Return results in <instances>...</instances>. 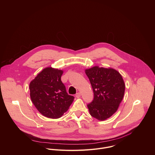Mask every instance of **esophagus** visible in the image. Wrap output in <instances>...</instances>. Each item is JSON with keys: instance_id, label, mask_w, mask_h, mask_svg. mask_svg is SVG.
<instances>
[{"instance_id": "34e87169", "label": "esophagus", "mask_w": 155, "mask_h": 155, "mask_svg": "<svg viewBox=\"0 0 155 155\" xmlns=\"http://www.w3.org/2000/svg\"><path fill=\"white\" fill-rule=\"evenodd\" d=\"M75 96H76V97H77V98L80 97V96H81V93H77L76 94Z\"/></svg>"}]
</instances>
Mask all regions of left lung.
I'll list each match as a JSON object with an SVG mask.
<instances>
[{"mask_svg": "<svg viewBox=\"0 0 155 155\" xmlns=\"http://www.w3.org/2000/svg\"><path fill=\"white\" fill-rule=\"evenodd\" d=\"M94 93L93 101L87 104L90 115L102 121L114 114L124 94L125 84L121 75L112 68L94 66L86 69Z\"/></svg>", "mask_w": 155, "mask_h": 155, "instance_id": "left-lung-1", "label": "left lung"}]
</instances>
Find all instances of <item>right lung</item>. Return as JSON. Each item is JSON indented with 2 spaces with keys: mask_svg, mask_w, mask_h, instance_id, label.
Listing matches in <instances>:
<instances>
[{
  "mask_svg": "<svg viewBox=\"0 0 155 155\" xmlns=\"http://www.w3.org/2000/svg\"><path fill=\"white\" fill-rule=\"evenodd\" d=\"M62 70L51 67L43 69L29 84L31 101L38 111L56 119L68 111L74 97L69 95L61 81Z\"/></svg>",
  "mask_w": 155,
  "mask_h": 155,
  "instance_id": "add662e5",
  "label": "right lung"
}]
</instances>
